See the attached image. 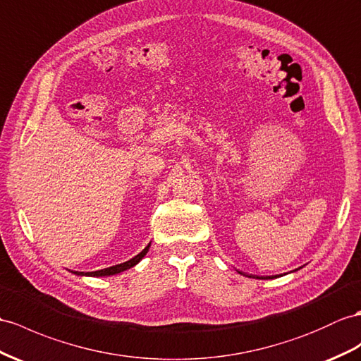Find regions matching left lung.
I'll return each instance as SVG.
<instances>
[{
  "label": "left lung",
  "mask_w": 361,
  "mask_h": 361,
  "mask_svg": "<svg viewBox=\"0 0 361 361\" xmlns=\"http://www.w3.org/2000/svg\"><path fill=\"white\" fill-rule=\"evenodd\" d=\"M239 272V274H242V276H245V277H252V279H262V280H268V279H274V277H277V276H267V277H262V276H252V274H245V272H242V271H237Z\"/></svg>",
  "instance_id": "1"
}]
</instances>
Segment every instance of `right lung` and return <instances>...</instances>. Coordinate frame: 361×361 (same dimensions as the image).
<instances>
[{"mask_svg":"<svg viewBox=\"0 0 361 361\" xmlns=\"http://www.w3.org/2000/svg\"><path fill=\"white\" fill-rule=\"evenodd\" d=\"M148 250H150V243L147 245V247L140 251L137 256H135L133 259H130L124 263H119V265H114V267H110V268H104V269H99V271H93V272H78V271H72L75 276H81V277H109V276H116V274H121V272H124L130 268L136 267L137 263L142 260L145 256Z\"/></svg>","mask_w":361,"mask_h":361,"instance_id":"add662e5","label":"right lung"}]
</instances>
